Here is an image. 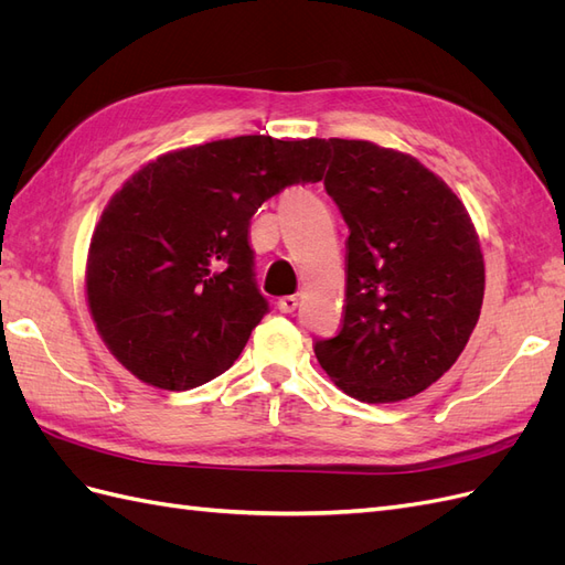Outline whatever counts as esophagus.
Listing matches in <instances>:
<instances>
[{
  "mask_svg": "<svg viewBox=\"0 0 565 565\" xmlns=\"http://www.w3.org/2000/svg\"><path fill=\"white\" fill-rule=\"evenodd\" d=\"M297 306H299V299L295 295H287V297L278 299V311L280 313H295Z\"/></svg>",
  "mask_w": 565,
  "mask_h": 565,
  "instance_id": "obj_1",
  "label": "esophagus"
}]
</instances>
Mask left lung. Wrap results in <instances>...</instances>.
Returning <instances> with one entry per match:
<instances>
[{
    "label": "left lung",
    "mask_w": 565,
    "mask_h": 565,
    "mask_svg": "<svg viewBox=\"0 0 565 565\" xmlns=\"http://www.w3.org/2000/svg\"><path fill=\"white\" fill-rule=\"evenodd\" d=\"M324 191L349 226L341 328L313 344L361 403H398L446 374L481 316L486 264L452 188L407 152L330 139Z\"/></svg>",
    "instance_id": "left-lung-1"
}]
</instances>
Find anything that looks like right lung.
Wrapping results in <instances>:
<instances>
[{"label": "right lung", "instance_id": "1", "mask_svg": "<svg viewBox=\"0 0 565 565\" xmlns=\"http://www.w3.org/2000/svg\"><path fill=\"white\" fill-rule=\"evenodd\" d=\"M324 139L235 136L169 150L108 200L84 292L96 332L136 380L188 391L224 374L268 311L252 273L249 218L324 174Z\"/></svg>", "mask_w": 565, "mask_h": 565}]
</instances>
